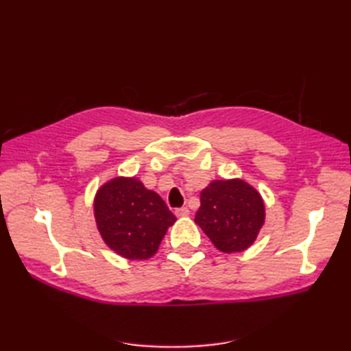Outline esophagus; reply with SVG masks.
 <instances>
[{
	"label": "esophagus",
	"instance_id": "1",
	"mask_svg": "<svg viewBox=\"0 0 351 351\" xmlns=\"http://www.w3.org/2000/svg\"><path fill=\"white\" fill-rule=\"evenodd\" d=\"M175 214H176V217H187V215H190V210H189V208H180V210H176L175 211Z\"/></svg>",
	"mask_w": 351,
	"mask_h": 351
}]
</instances>
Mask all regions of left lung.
<instances>
[{
	"label": "left lung",
	"instance_id": "8db88e82",
	"mask_svg": "<svg viewBox=\"0 0 351 351\" xmlns=\"http://www.w3.org/2000/svg\"><path fill=\"white\" fill-rule=\"evenodd\" d=\"M195 221L220 252H244L264 226L263 196L240 178L214 180L200 191Z\"/></svg>",
	"mask_w": 351,
	"mask_h": 351
}]
</instances>
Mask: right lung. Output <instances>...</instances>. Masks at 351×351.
Returning <instances> with one entry per match:
<instances>
[{"mask_svg": "<svg viewBox=\"0 0 351 351\" xmlns=\"http://www.w3.org/2000/svg\"><path fill=\"white\" fill-rule=\"evenodd\" d=\"M96 228L104 243L130 261L152 258L176 221L164 200L136 176H116L93 199Z\"/></svg>", "mask_w": 351, "mask_h": 351, "instance_id": "right-lung-1", "label": "right lung"}]
</instances>
